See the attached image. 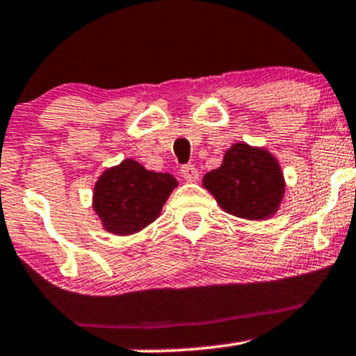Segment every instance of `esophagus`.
Masks as SVG:
<instances>
[{
	"label": "esophagus",
	"mask_w": 356,
	"mask_h": 356,
	"mask_svg": "<svg viewBox=\"0 0 356 356\" xmlns=\"http://www.w3.org/2000/svg\"><path fill=\"white\" fill-rule=\"evenodd\" d=\"M181 177L186 179V181H195L198 178V171L193 164H183L181 170H179Z\"/></svg>",
	"instance_id": "1"
}]
</instances>
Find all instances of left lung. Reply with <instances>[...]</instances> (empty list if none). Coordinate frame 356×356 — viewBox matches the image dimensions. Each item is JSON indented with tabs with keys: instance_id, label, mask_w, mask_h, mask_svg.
I'll list each match as a JSON object with an SVG mask.
<instances>
[{
	"instance_id": "8db88e82",
	"label": "left lung",
	"mask_w": 356,
	"mask_h": 356,
	"mask_svg": "<svg viewBox=\"0 0 356 356\" xmlns=\"http://www.w3.org/2000/svg\"><path fill=\"white\" fill-rule=\"evenodd\" d=\"M204 186L227 213L250 220L271 217L285 193L278 161L266 149L234 144L220 168L204 177Z\"/></svg>"
}]
</instances>
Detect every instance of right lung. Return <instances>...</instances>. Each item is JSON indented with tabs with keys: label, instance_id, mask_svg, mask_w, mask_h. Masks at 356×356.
Returning a JSON list of instances; mask_svg holds the SVG:
<instances>
[{
	"label": "right lung",
	"instance_id": "add662e5",
	"mask_svg": "<svg viewBox=\"0 0 356 356\" xmlns=\"http://www.w3.org/2000/svg\"><path fill=\"white\" fill-rule=\"evenodd\" d=\"M175 186L177 179L170 173L147 171L134 159H124L97 181L93 209L108 232L134 234L154 222Z\"/></svg>",
	"mask_w": 356,
	"mask_h": 356
}]
</instances>
